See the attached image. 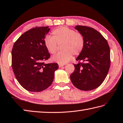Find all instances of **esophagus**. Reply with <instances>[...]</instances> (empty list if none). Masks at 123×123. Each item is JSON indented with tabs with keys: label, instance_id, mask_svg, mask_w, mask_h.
Listing matches in <instances>:
<instances>
[{
	"label": "esophagus",
	"instance_id": "obj_1",
	"mask_svg": "<svg viewBox=\"0 0 123 123\" xmlns=\"http://www.w3.org/2000/svg\"><path fill=\"white\" fill-rule=\"evenodd\" d=\"M64 66V64H59V67H60V68H61V67H63Z\"/></svg>",
	"mask_w": 123,
	"mask_h": 123
}]
</instances>
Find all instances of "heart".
<instances>
[{"label": "heart", "instance_id": "b5f03b06", "mask_svg": "<svg viewBox=\"0 0 123 123\" xmlns=\"http://www.w3.org/2000/svg\"><path fill=\"white\" fill-rule=\"evenodd\" d=\"M52 37L47 36L44 39L46 49L50 54H54L61 45L62 51L52 57V60L61 64H66L74 55L80 54L85 45L83 36L67 26H60L52 31Z\"/></svg>", "mask_w": 123, "mask_h": 123}]
</instances>
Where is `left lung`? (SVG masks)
Returning <instances> with one entry per match:
<instances>
[{
    "instance_id": "8db88e82",
    "label": "left lung",
    "mask_w": 123,
    "mask_h": 123,
    "mask_svg": "<svg viewBox=\"0 0 123 123\" xmlns=\"http://www.w3.org/2000/svg\"><path fill=\"white\" fill-rule=\"evenodd\" d=\"M83 36L85 45L76 58L74 70L70 75L72 83L82 91H91L98 87L104 81L110 65V48L107 40L94 29L76 25Z\"/></svg>"
}]
</instances>
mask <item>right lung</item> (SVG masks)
Instances as JSON below:
<instances>
[{
	"instance_id": "obj_1",
	"label": "right lung",
	"mask_w": 123,
	"mask_h": 123,
	"mask_svg": "<svg viewBox=\"0 0 123 123\" xmlns=\"http://www.w3.org/2000/svg\"><path fill=\"white\" fill-rule=\"evenodd\" d=\"M49 26L33 28L22 35L15 42L12 51V66L17 80L30 92H38L51 85L56 63H45L50 54L44 45Z\"/></svg>"
}]
</instances>
